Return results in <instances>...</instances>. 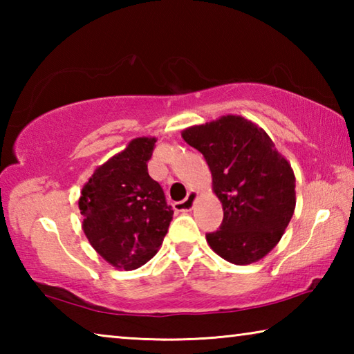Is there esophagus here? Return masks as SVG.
Here are the masks:
<instances>
[{"label":"esophagus","mask_w":354,"mask_h":354,"mask_svg":"<svg viewBox=\"0 0 354 354\" xmlns=\"http://www.w3.org/2000/svg\"><path fill=\"white\" fill-rule=\"evenodd\" d=\"M196 198V194L195 192H189V195L185 196L183 201H178L175 203V209L179 212H189L192 207H194V203Z\"/></svg>","instance_id":"1"}]
</instances>
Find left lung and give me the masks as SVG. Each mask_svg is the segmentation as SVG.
Returning <instances> with one entry per match:
<instances>
[{"label": "left lung", "mask_w": 354, "mask_h": 354, "mask_svg": "<svg viewBox=\"0 0 354 354\" xmlns=\"http://www.w3.org/2000/svg\"><path fill=\"white\" fill-rule=\"evenodd\" d=\"M205 156L223 206L220 230L206 234L215 253L236 266L262 259L277 247L295 211V175L268 134L241 115L183 131Z\"/></svg>", "instance_id": "8db88e82"}]
</instances>
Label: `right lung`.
I'll return each mask as SVG.
<instances>
[{
    "label": "right lung",
    "instance_id": "add662e5",
    "mask_svg": "<svg viewBox=\"0 0 354 354\" xmlns=\"http://www.w3.org/2000/svg\"><path fill=\"white\" fill-rule=\"evenodd\" d=\"M156 139L137 137L100 165L82 187V230L111 266L134 270L158 253L173 218L164 190L148 175Z\"/></svg>",
    "mask_w": 354,
    "mask_h": 354
}]
</instances>
